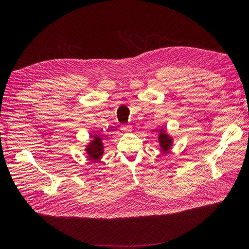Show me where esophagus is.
<instances>
[{
	"instance_id": "1",
	"label": "esophagus",
	"mask_w": 249,
	"mask_h": 249,
	"mask_svg": "<svg viewBox=\"0 0 249 249\" xmlns=\"http://www.w3.org/2000/svg\"><path fill=\"white\" fill-rule=\"evenodd\" d=\"M122 131L124 133H130V132H132V126L124 124V125H122Z\"/></svg>"
}]
</instances>
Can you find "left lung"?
Returning a JSON list of instances; mask_svg holds the SVG:
<instances>
[{
	"label": "left lung",
	"instance_id": "left-lung-1",
	"mask_svg": "<svg viewBox=\"0 0 249 249\" xmlns=\"http://www.w3.org/2000/svg\"><path fill=\"white\" fill-rule=\"evenodd\" d=\"M159 140H160V145L163 149H168L171 146V139L168 137V135H166L164 131L160 133L159 135Z\"/></svg>",
	"mask_w": 249,
	"mask_h": 249
}]
</instances>
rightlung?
<instances>
[{
    "mask_svg": "<svg viewBox=\"0 0 249 249\" xmlns=\"http://www.w3.org/2000/svg\"><path fill=\"white\" fill-rule=\"evenodd\" d=\"M104 146L102 143V138L97 136H92V140L90 141V144L87 146L86 152L89 155V157L93 160L100 159L101 156L104 153Z\"/></svg>",
    "mask_w": 249,
    "mask_h": 249,
    "instance_id": "1",
    "label": "right lung"
}]
</instances>
